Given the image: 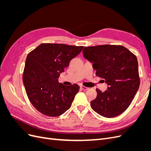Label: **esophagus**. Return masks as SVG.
<instances>
[{
	"label": "esophagus",
	"mask_w": 151,
	"mask_h": 151,
	"mask_svg": "<svg viewBox=\"0 0 151 151\" xmlns=\"http://www.w3.org/2000/svg\"><path fill=\"white\" fill-rule=\"evenodd\" d=\"M81 88L83 89V90H84V91H86V90H88L89 89L88 88H87V87H85V86H81Z\"/></svg>",
	"instance_id": "1"
}]
</instances>
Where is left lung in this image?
Returning <instances> with one entry per match:
<instances>
[{"label":"left lung","mask_w":151,"mask_h":151,"mask_svg":"<svg viewBox=\"0 0 151 151\" xmlns=\"http://www.w3.org/2000/svg\"><path fill=\"white\" fill-rule=\"evenodd\" d=\"M83 53L93 63L96 75L108 84L104 93L96 89L97 96L91 102V108L106 118L120 115L130 106L139 88L137 58L121 45L86 47Z\"/></svg>","instance_id":"1"}]
</instances>
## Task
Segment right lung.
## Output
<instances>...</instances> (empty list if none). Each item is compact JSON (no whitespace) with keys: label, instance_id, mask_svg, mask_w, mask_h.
<instances>
[{"label":"right lung","instance_id":"add662e5","mask_svg":"<svg viewBox=\"0 0 151 151\" xmlns=\"http://www.w3.org/2000/svg\"><path fill=\"white\" fill-rule=\"evenodd\" d=\"M84 47L42 43L26 57L23 83L29 101L43 115L58 116L69 109L80 87L58 83V77Z\"/></svg>","mask_w":151,"mask_h":151}]
</instances>
